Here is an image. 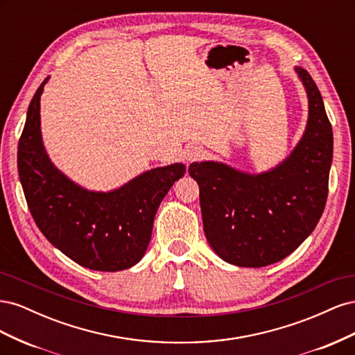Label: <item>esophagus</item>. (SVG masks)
Listing matches in <instances>:
<instances>
[{
  "mask_svg": "<svg viewBox=\"0 0 355 355\" xmlns=\"http://www.w3.org/2000/svg\"><path fill=\"white\" fill-rule=\"evenodd\" d=\"M201 155H202V149L200 146H197V145H191L184 151V157H185L187 161H189V163H191V161L200 159Z\"/></svg>",
  "mask_w": 355,
  "mask_h": 355,
  "instance_id": "obj_1",
  "label": "esophagus"
}]
</instances>
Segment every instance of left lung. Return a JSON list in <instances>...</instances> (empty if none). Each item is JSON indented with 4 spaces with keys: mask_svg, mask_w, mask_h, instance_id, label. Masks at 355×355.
I'll return each instance as SVG.
<instances>
[{
    "mask_svg": "<svg viewBox=\"0 0 355 355\" xmlns=\"http://www.w3.org/2000/svg\"><path fill=\"white\" fill-rule=\"evenodd\" d=\"M309 102L304 137L284 163L262 175L204 161L188 168L200 187L204 234L228 263L261 268L284 259L314 231L324 211L333 132L308 71L296 68Z\"/></svg>",
    "mask_w": 355,
    "mask_h": 355,
    "instance_id": "1",
    "label": "left lung"
}]
</instances>
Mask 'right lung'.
Here are the masks:
<instances>
[{"instance_id":"1","label":"right lung","mask_w":355,"mask_h":355,"mask_svg":"<svg viewBox=\"0 0 355 355\" xmlns=\"http://www.w3.org/2000/svg\"><path fill=\"white\" fill-rule=\"evenodd\" d=\"M32 98L19 139L17 170L29 211L44 237L69 259L94 271H121L142 259L161 200L185 175L184 164L145 171L120 189L92 192L51 164L40 130V98Z\"/></svg>"}]
</instances>
